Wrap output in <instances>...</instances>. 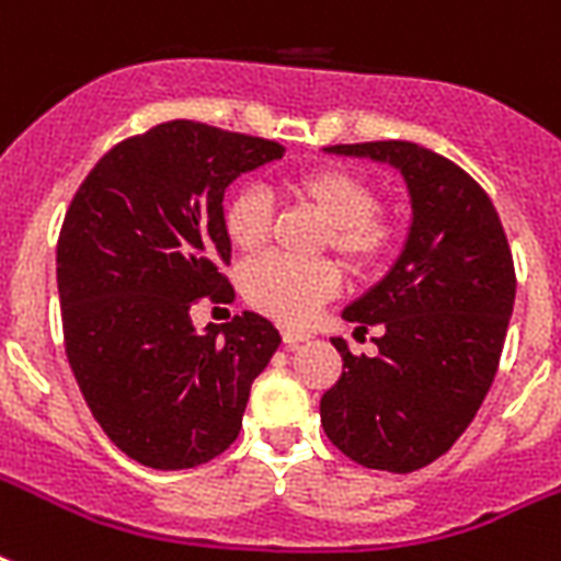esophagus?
Instances as JSON below:
<instances>
[{
    "mask_svg": "<svg viewBox=\"0 0 561 561\" xmlns=\"http://www.w3.org/2000/svg\"><path fill=\"white\" fill-rule=\"evenodd\" d=\"M282 341L288 343V346H297V343L311 341V332H302V329H285V332H282Z\"/></svg>",
    "mask_w": 561,
    "mask_h": 561,
    "instance_id": "esophagus-1",
    "label": "esophagus"
}]
</instances>
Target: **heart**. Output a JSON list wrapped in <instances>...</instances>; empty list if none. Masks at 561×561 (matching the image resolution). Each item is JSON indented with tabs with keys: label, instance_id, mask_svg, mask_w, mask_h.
I'll return each instance as SVG.
<instances>
[{
	"label": "heart",
	"instance_id": "obj_1",
	"mask_svg": "<svg viewBox=\"0 0 561 561\" xmlns=\"http://www.w3.org/2000/svg\"><path fill=\"white\" fill-rule=\"evenodd\" d=\"M297 201L308 203L329 224V244L352 271L375 264L396 241V220L381 211L378 192L364 174L341 165L302 171L288 183ZM273 224L271 197L259 186L238 188L224 206V232L238 253L253 255L267 244ZM341 273L332 262H297L285 255H264L244 271V297L282 323H306L325 299L334 297Z\"/></svg>",
	"mask_w": 561,
	"mask_h": 561
}]
</instances>
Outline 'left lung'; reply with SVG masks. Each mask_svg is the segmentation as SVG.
Segmentation results:
<instances>
[{
	"instance_id": "left-lung-1",
	"label": "left lung",
	"mask_w": 561,
	"mask_h": 561,
	"mask_svg": "<svg viewBox=\"0 0 561 561\" xmlns=\"http://www.w3.org/2000/svg\"><path fill=\"white\" fill-rule=\"evenodd\" d=\"M399 171L410 194L404 250L346 306L358 332L381 325L378 355H352L320 399L325 436L367 469L408 474L451 448L486 399L515 302V267L495 206L474 180L413 142L332 145Z\"/></svg>"
}]
</instances>
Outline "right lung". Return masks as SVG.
I'll return each mask as SVG.
<instances>
[{
	"mask_svg": "<svg viewBox=\"0 0 561 561\" xmlns=\"http://www.w3.org/2000/svg\"><path fill=\"white\" fill-rule=\"evenodd\" d=\"M279 142L165 122L95 162L57 238L66 358L104 434L151 469H192L236 443L250 383L279 350L244 311L194 332L201 297H236L224 192L282 160Z\"/></svg>",
	"mask_w": 561,
	"mask_h": 561,
	"instance_id": "right-lung-1",
	"label": "right lung"
}]
</instances>
